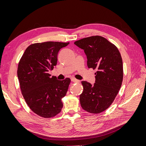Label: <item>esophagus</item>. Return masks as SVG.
I'll list each match as a JSON object with an SVG mask.
<instances>
[{
    "label": "esophagus",
    "instance_id": "obj_1",
    "mask_svg": "<svg viewBox=\"0 0 146 146\" xmlns=\"http://www.w3.org/2000/svg\"><path fill=\"white\" fill-rule=\"evenodd\" d=\"M71 81H72V82H74V83H77V82H79V80H77V79L74 78H71Z\"/></svg>",
    "mask_w": 146,
    "mask_h": 146
}]
</instances>
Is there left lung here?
Wrapping results in <instances>:
<instances>
[{
  "mask_svg": "<svg viewBox=\"0 0 146 146\" xmlns=\"http://www.w3.org/2000/svg\"><path fill=\"white\" fill-rule=\"evenodd\" d=\"M84 50L89 68L97 69L95 83L82 82L81 107L91 113H100L113 103L123 80L122 60L117 48L100 36L83 38L74 42Z\"/></svg>",
  "mask_w": 146,
  "mask_h": 146,
  "instance_id": "1",
  "label": "left lung"
}]
</instances>
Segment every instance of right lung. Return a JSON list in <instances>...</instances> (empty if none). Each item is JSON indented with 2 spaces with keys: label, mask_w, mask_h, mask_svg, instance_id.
Listing matches in <instances>:
<instances>
[{
  "label": "right lung",
  "mask_w": 146,
  "mask_h": 146,
  "mask_svg": "<svg viewBox=\"0 0 146 146\" xmlns=\"http://www.w3.org/2000/svg\"><path fill=\"white\" fill-rule=\"evenodd\" d=\"M69 42H44L29 46L17 68L22 94L29 108L45 118L54 117L63 108L61 99L68 90L70 79L58 80L48 73L57 64V55Z\"/></svg>",
  "instance_id": "obj_1"
}]
</instances>
